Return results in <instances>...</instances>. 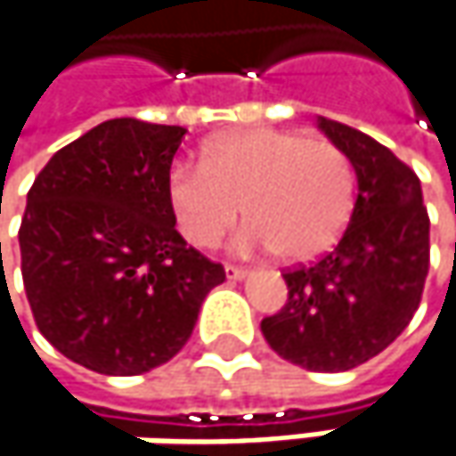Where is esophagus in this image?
<instances>
[{
  "instance_id": "obj_1",
  "label": "esophagus",
  "mask_w": 456,
  "mask_h": 456,
  "mask_svg": "<svg viewBox=\"0 0 456 456\" xmlns=\"http://www.w3.org/2000/svg\"><path fill=\"white\" fill-rule=\"evenodd\" d=\"M224 273H227V279H245L248 276V269H242V266H234V264H227L224 266Z\"/></svg>"
}]
</instances>
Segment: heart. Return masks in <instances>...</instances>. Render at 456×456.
I'll list each match as a JSON object with an SVG mask.
<instances>
[{
  "mask_svg": "<svg viewBox=\"0 0 456 456\" xmlns=\"http://www.w3.org/2000/svg\"><path fill=\"white\" fill-rule=\"evenodd\" d=\"M175 222L198 248H214L242 214L240 250H276L300 264L326 253L354 206V169L329 141L289 130H237L214 138L203 164L177 161L167 175Z\"/></svg>",
  "mask_w": 456,
  "mask_h": 456,
  "instance_id": "1",
  "label": "heart"
}]
</instances>
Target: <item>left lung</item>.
<instances>
[{"mask_svg": "<svg viewBox=\"0 0 456 456\" xmlns=\"http://www.w3.org/2000/svg\"><path fill=\"white\" fill-rule=\"evenodd\" d=\"M354 167L357 198L342 240L311 266L287 269L284 308L261 321L279 357L305 370H350L387 350L420 305L431 222L418 175L387 145L318 117Z\"/></svg>", "mask_w": 456, "mask_h": 456, "instance_id": "left-lung-1", "label": "left lung"}]
</instances>
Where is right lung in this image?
Listing matches in <instances>:
<instances>
[{
  "label": "right lung",
  "instance_id": "obj_1",
  "mask_svg": "<svg viewBox=\"0 0 456 456\" xmlns=\"http://www.w3.org/2000/svg\"><path fill=\"white\" fill-rule=\"evenodd\" d=\"M185 127L106 119L28 190L22 284L38 331L77 365L138 376L185 347L224 266L187 248L167 200Z\"/></svg>",
  "mask_w": 456,
  "mask_h": 456
}]
</instances>
